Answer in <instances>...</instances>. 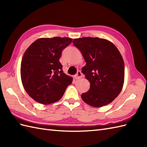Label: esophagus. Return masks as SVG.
<instances>
[{"instance_id":"esophagus-1","label":"esophagus","mask_w":147,"mask_h":147,"mask_svg":"<svg viewBox=\"0 0 147 147\" xmlns=\"http://www.w3.org/2000/svg\"><path fill=\"white\" fill-rule=\"evenodd\" d=\"M82 76H83V74L82 73V72H81L80 71H77V73L75 74V75H74V78H75L76 80H79L82 77Z\"/></svg>"}]
</instances>
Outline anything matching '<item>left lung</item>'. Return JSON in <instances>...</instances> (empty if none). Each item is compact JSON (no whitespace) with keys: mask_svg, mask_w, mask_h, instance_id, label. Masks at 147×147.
<instances>
[{"mask_svg":"<svg viewBox=\"0 0 147 147\" xmlns=\"http://www.w3.org/2000/svg\"><path fill=\"white\" fill-rule=\"evenodd\" d=\"M73 44L82 52L86 65L82 73L90 83L83 100L94 107L110 104L122 90L124 80V63L122 55L112 42L92 37L74 39Z\"/></svg>","mask_w":147,"mask_h":147,"instance_id":"1","label":"left lung"}]
</instances>
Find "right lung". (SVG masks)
I'll return each mask as SVG.
<instances>
[{"label":"right lung","mask_w":147,"mask_h":147,"mask_svg":"<svg viewBox=\"0 0 147 147\" xmlns=\"http://www.w3.org/2000/svg\"><path fill=\"white\" fill-rule=\"evenodd\" d=\"M67 37L36 40L24 52L21 77L24 90L34 100L48 105L59 100L73 78L62 71V52L72 42Z\"/></svg>","instance_id":"add662e5"}]
</instances>
